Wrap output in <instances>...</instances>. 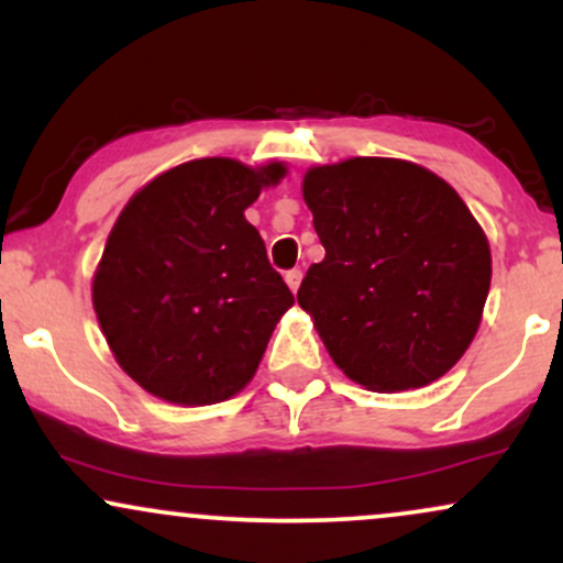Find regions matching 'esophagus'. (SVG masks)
Segmentation results:
<instances>
[{
  "label": "esophagus",
  "instance_id": "esophagus-1",
  "mask_svg": "<svg viewBox=\"0 0 563 563\" xmlns=\"http://www.w3.org/2000/svg\"><path fill=\"white\" fill-rule=\"evenodd\" d=\"M286 283H288V288L296 294V290H299V286H301V269H288Z\"/></svg>",
  "mask_w": 563,
  "mask_h": 563
}]
</instances>
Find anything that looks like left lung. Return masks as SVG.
<instances>
[{
    "label": "left lung",
    "instance_id": "8db88e82",
    "mask_svg": "<svg viewBox=\"0 0 563 563\" xmlns=\"http://www.w3.org/2000/svg\"><path fill=\"white\" fill-rule=\"evenodd\" d=\"M325 260L296 299L349 378L421 389L463 357L489 294V243L468 206L423 166L349 158L303 177Z\"/></svg>",
    "mask_w": 563,
    "mask_h": 563
}]
</instances>
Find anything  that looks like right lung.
I'll list each match as a JSON object with an SVG mask.
<instances>
[{"mask_svg": "<svg viewBox=\"0 0 563 563\" xmlns=\"http://www.w3.org/2000/svg\"><path fill=\"white\" fill-rule=\"evenodd\" d=\"M283 174V164L190 161L115 219L92 301L115 360L145 391L214 405L254 378L294 294L243 211Z\"/></svg>", "mask_w": 563, "mask_h": 563, "instance_id": "obj_1", "label": "right lung"}]
</instances>
